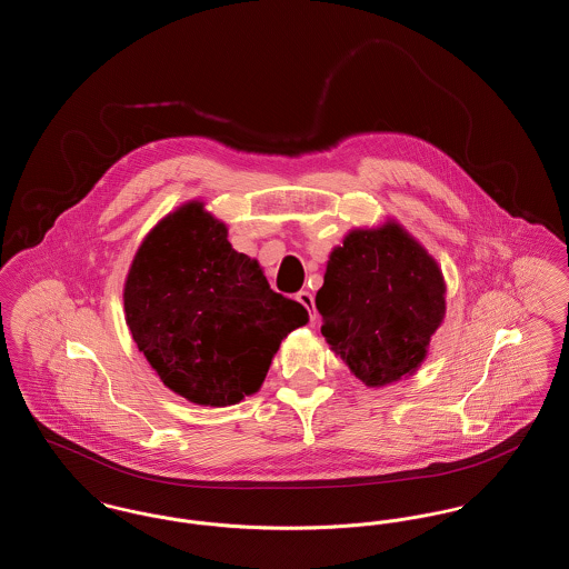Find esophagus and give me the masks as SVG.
I'll list each match as a JSON object with an SVG mask.
<instances>
[{
	"label": "esophagus",
	"instance_id": "obj_1",
	"mask_svg": "<svg viewBox=\"0 0 569 569\" xmlns=\"http://www.w3.org/2000/svg\"><path fill=\"white\" fill-rule=\"evenodd\" d=\"M297 300L309 311V318L316 320V302H313V295L307 292V290H300L297 295Z\"/></svg>",
	"mask_w": 569,
	"mask_h": 569
}]
</instances>
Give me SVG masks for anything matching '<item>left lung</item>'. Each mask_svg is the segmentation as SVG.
<instances>
[{"mask_svg": "<svg viewBox=\"0 0 569 569\" xmlns=\"http://www.w3.org/2000/svg\"><path fill=\"white\" fill-rule=\"evenodd\" d=\"M316 307L330 350L379 388L413 376L427 358L446 316V283L433 256L386 221L352 230L332 249Z\"/></svg>", "mask_w": 569, "mask_h": 569, "instance_id": "8db88e82", "label": "left lung"}]
</instances>
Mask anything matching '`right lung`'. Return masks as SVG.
Listing matches in <instances>:
<instances>
[{"mask_svg": "<svg viewBox=\"0 0 569 569\" xmlns=\"http://www.w3.org/2000/svg\"><path fill=\"white\" fill-rule=\"evenodd\" d=\"M123 307L163 386L196 406H237L258 392L281 341L309 322L200 200L163 217L138 247Z\"/></svg>", "mask_w": 569, "mask_h": 569, "instance_id": "1", "label": "right lung"}]
</instances>
